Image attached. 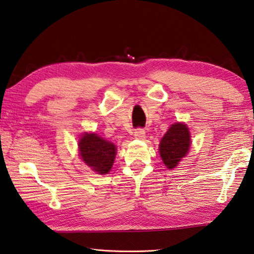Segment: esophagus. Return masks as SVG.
<instances>
[{"label":"esophagus","mask_w":254,"mask_h":254,"mask_svg":"<svg viewBox=\"0 0 254 254\" xmlns=\"http://www.w3.org/2000/svg\"><path fill=\"white\" fill-rule=\"evenodd\" d=\"M144 134H145V131H144V129H142V128H138V129H136V130H134V137L138 138V139H142L144 137Z\"/></svg>","instance_id":"obj_1"}]
</instances>
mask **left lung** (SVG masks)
I'll return each instance as SVG.
<instances>
[{
    "label": "left lung",
    "mask_w": 254,
    "mask_h": 254,
    "mask_svg": "<svg viewBox=\"0 0 254 254\" xmlns=\"http://www.w3.org/2000/svg\"><path fill=\"white\" fill-rule=\"evenodd\" d=\"M190 148V133L184 124H175L168 129L160 143V154L167 168L177 166Z\"/></svg>",
    "instance_id": "left-lung-1"
}]
</instances>
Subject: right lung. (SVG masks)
Here are the masks:
<instances>
[{
    "label": "right lung",
    "mask_w": 254,
    "mask_h": 254,
    "mask_svg": "<svg viewBox=\"0 0 254 254\" xmlns=\"http://www.w3.org/2000/svg\"><path fill=\"white\" fill-rule=\"evenodd\" d=\"M79 154L82 161L99 174H108L116 155V146L98 136L86 133L79 140Z\"/></svg>",
    "instance_id": "obj_1"
}]
</instances>
